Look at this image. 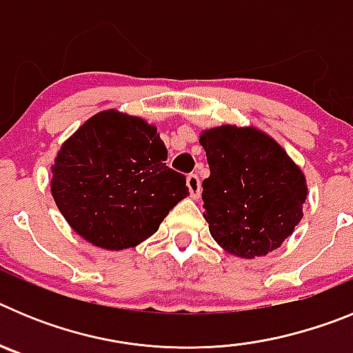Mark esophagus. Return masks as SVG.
<instances>
[{
    "instance_id": "1",
    "label": "esophagus",
    "mask_w": 353,
    "mask_h": 353,
    "mask_svg": "<svg viewBox=\"0 0 353 353\" xmlns=\"http://www.w3.org/2000/svg\"><path fill=\"white\" fill-rule=\"evenodd\" d=\"M187 187H189V192H191V198L198 199L201 194V182H199L198 174H189L187 176Z\"/></svg>"
}]
</instances>
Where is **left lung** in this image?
<instances>
[{
  "label": "left lung",
  "mask_w": 353,
  "mask_h": 353,
  "mask_svg": "<svg viewBox=\"0 0 353 353\" xmlns=\"http://www.w3.org/2000/svg\"><path fill=\"white\" fill-rule=\"evenodd\" d=\"M210 176L203 217L212 239L233 256H265L295 232L307 199L305 174L274 138L256 127L201 130Z\"/></svg>",
  "instance_id": "8db88e82"
}]
</instances>
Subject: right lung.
I'll return each instance as SVG.
<instances>
[{"mask_svg":"<svg viewBox=\"0 0 353 353\" xmlns=\"http://www.w3.org/2000/svg\"><path fill=\"white\" fill-rule=\"evenodd\" d=\"M166 161L157 127L105 109L58 150L51 194L68 226L86 242L108 251L136 248L189 194L185 176Z\"/></svg>","mask_w":353,"mask_h":353,"instance_id":"add662e5","label":"right lung"}]
</instances>
